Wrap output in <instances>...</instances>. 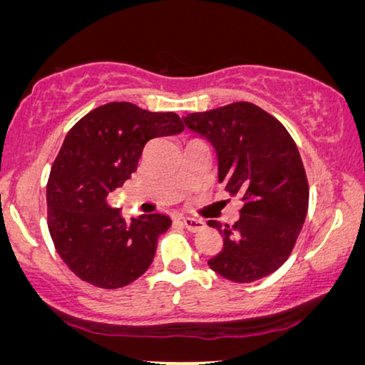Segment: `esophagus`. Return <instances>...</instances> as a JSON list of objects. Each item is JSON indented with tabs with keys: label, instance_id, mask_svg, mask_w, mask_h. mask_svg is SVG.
Segmentation results:
<instances>
[{
	"label": "esophagus",
	"instance_id": "1",
	"mask_svg": "<svg viewBox=\"0 0 365 365\" xmlns=\"http://www.w3.org/2000/svg\"><path fill=\"white\" fill-rule=\"evenodd\" d=\"M182 224H184V227L191 232H197L204 227V222L201 221V219H194V217H182Z\"/></svg>",
	"mask_w": 365,
	"mask_h": 365
}]
</instances>
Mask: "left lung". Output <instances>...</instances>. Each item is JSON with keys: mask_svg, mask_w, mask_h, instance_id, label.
<instances>
[{"mask_svg": "<svg viewBox=\"0 0 365 365\" xmlns=\"http://www.w3.org/2000/svg\"><path fill=\"white\" fill-rule=\"evenodd\" d=\"M182 121L211 143L219 182L242 201L232 226L209 221L224 241L209 267L234 282H252L277 271L291 256L309 206L307 176L291 134L246 101L191 113Z\"/></svg>", "mask_w": 365, "mask_h": 365, "instance_id": "obj_1", "label": "left lung"}]
</instances>
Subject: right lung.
<instances>
[{
    "instance_id": "1",
    "label": "right lung",
    "mask_w": 365,
    "mask_h": 365,
    "mask_svg": "<svg viewBox=\"0 0 365 365\" xmlns=\"http://www.w3.org/2000/svg\"><path fill=\"white\" fill-rule=\"evenodd\" d=\"M182 129L176 113H151L126 101L93 109L69 129L48 179V229L79 279L118 289L151 266L171 219L141 214L126 222L106 197L136 171L148 141Z\"/></svg>"
}]
</instances>
